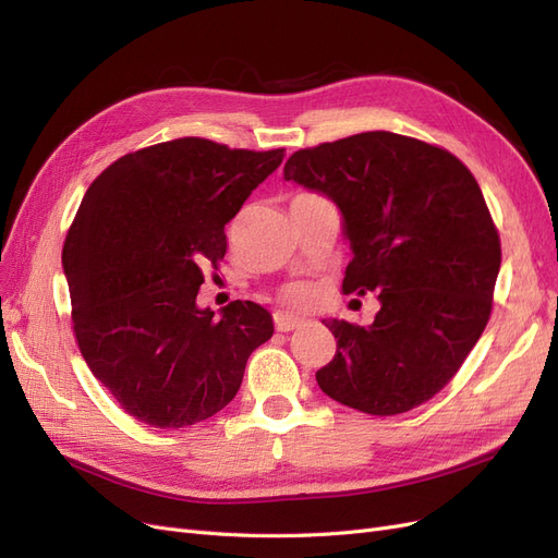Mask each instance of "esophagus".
<instances>
[{"label": "esophagus", "instance_id": "1", "mask_svg": "<svg viewBox=\"0 0 558 558\" xmlns=\"http://www.w3.org/2000/svg\"><path fill=\"white\" fill-rule=\"evenodd\" d=\"M275 326L279 332H291V330H298L305 326V320L302 318H295L291 314H283V312H275Z\"/></svg>", "mask_w": 558, "mask_h": 558}]
</instances>
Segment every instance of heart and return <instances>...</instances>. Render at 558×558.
I'll use <instances>...</instances> for the list:
<instances>
[{"mask_svg": "<svg viewBox=\"0 0 558 558\" xmlns=\"http://www.w3.org/2000/svg\"><path fill=\"white\" fill-rule=\"evenodd\" d=\"M316 300V291L314 286L307 281H293V283H286L281 289V302L286 307H293V310H305L310 307L312 302Z\"/></svg>", "mask_w": 558, "mask_h": 558, "instance_id": "1", "label": "heart"}]
</instances>
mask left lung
Returning <instances> with one entry per match:
<instances>
[{"label": "left lung", "mask_w": 558, "mask_h": 558, "mask_svg": "<svg viewBox=\"0 0 558 558\" xmlns=\"http://www.w3.org/2000/svg\"><path fill=\"white\" fill-rule=\"evenodd\" d=\"M283 179L340 207L353 251L342 291L379 300L369 326L324 320L337 351L320 391L373 416L440 393L488 324L500 269L475 177L447 148L377 130L295 150Z\"/></svg>", "instance_id": "8db88e82"}]
</instances>
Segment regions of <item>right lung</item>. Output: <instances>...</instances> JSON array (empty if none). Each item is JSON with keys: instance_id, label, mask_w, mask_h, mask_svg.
Instances as JSON below:
<instances>
[{"instance_id": "obj_1", "label": "right lung", "mask_w": 558, "mask_h": 558, "mask_svg": "<svg viewBox=\"0 0 558 558\" xmlns=\"http://www.w3.org/2000/svg\"><path fill=\"white\" fill-rule=\"evenodd\" d=\"M283 160V148L181 137L118 158L86 191L62 246L72 326L90 373L154 428L193 426L238 396L272 314L234 300L197 307L226 223Z\"/></svg>"}]
</instances>
